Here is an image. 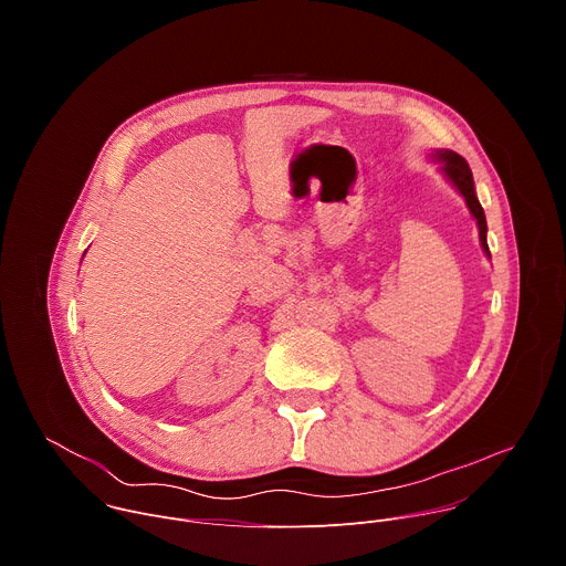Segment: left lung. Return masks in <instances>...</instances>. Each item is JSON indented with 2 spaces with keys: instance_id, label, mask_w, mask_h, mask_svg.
<instances>
[{
  "instance_id": "obj_1",
  "label": "left lung",
  "mask_w": 566,
  "mask_h": 566,
  "mask_svg": "<svg viewBox=\"0 0 566 566\" xmlns=\"http://www.w3.org/2000/svg\"><path fill=\"white\" fill-rule=\"evenodd\" d=\"M437 160H441L443 164V172L446 177L454 184V188L463 195L472 217L476 219V226H479V241H481V249L486 251V255L491 258V251H489V241H486V214H483V208L474 195V181H472V172H470V166L465 164V158L454 154V151H437Z\"/></svg>"
}]
</instances>
